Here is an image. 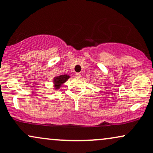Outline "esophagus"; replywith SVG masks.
Masks as SVG:
<instances>
[{"mask_svg":"<svg viewBox=\"0 0 153 153\" xmlns=\"http://www.w3.org/2000/svg\"><path fill=\"white\" fill-rule=\"evenodd\" d=\"M75 77H76V78H80V73H75Z\"/></svg>","mask_w":153,"mask_h":153,"instance_id":"34e87169","label":"esophagus"}]
</instances>
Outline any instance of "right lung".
Segmentation results:
<instances>
[{"label": "right lung", "mask_w": 153, "mask_h": 153, "mask_svg": "<svg viewBox=\"0 0 153 153\" xmlns=\"http://www.w3.org/2000/svg\"><path fill=\"white\" fill-rule=\"evenodd\" d=\"M70 78L69 75H60L59 76L55 77L53 79V88L56 90L60 89V88L61 87V85L67 81Z\"/></svg>", "instance_id": "right-lung-1"}]
</instances>
